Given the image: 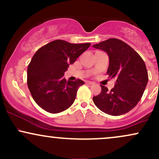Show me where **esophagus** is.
<instances>
[{
	"instance_id": "esophagus-1",
	"label": "esophagus",
	"mask_w": 159,
	"mask_h": 159,
	"mask_svg": "<svg viewBox=\"0 0 159 159\" xmlns=\"http://www.w3.org/2000/svg\"><path fill=\"white\" fill-rule=\"evenodd\" d=\"M86 83H87V84H89V85H92V84H94V82H93V81H87V82H86Z\"/></svg>"
}]
</instances>
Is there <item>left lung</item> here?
<instances>
[{
	"instance_id": "left-lung-1",
	"label": "left lung",
	"mask_w": 159,
	"mask_h": 159,
	"mask_svg": "<svg viewBox=\"0 0 159 159\" xmlns=\"http://www.w3.org/2000/svg\"><path fill=\"white\" fill-rule=\"evenodd\" d=\"M93 47L107 53V74L116 79L111 90L101 85V93L93 98L94 104L99 110L112 116L128 113L136 106L147 87L148 73L145 63L132 47L120 39H108Z\"/></svg>"
}]
</instances>
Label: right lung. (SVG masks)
<instances>
[{
  "mask_svg": "<svg viewBox=\"0 0 159 159\" xmlns=\"http://www.w3.org/2000/svg\"><path fill=\"white\" fill-rule=\"evenodd\" d=\"M90 43L73 44L57 39L41 47L27 67V86L34 101L52 114L66 110L74 102L82 80L68 81L63 77Z\"/></svg>",
  "mask_w": 159,
  "mask_h": 159,
  "instance_id": "right-lung-1",
  "label": "right lung"
}]
</instances>
